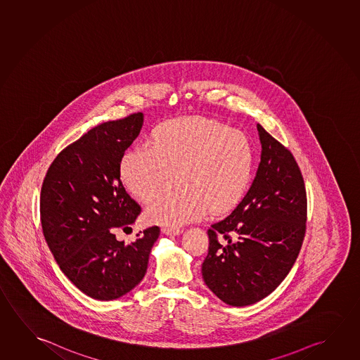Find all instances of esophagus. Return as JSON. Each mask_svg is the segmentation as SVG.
I'll list each match as a JSON object with an SVG mask.
<instances>
[{"instance_id":"esophagus-1","label":"esophagus","mask_w":360,"mask_h":360,"mask_svg":"<svg viewBox=\"0 0 360 360\" xmlns=\"http://www.w3.org/2000/svg\"><path fill=\"white\" fill-rule=\"evenodd\" d=\"M181 232H182V231H181V228L162 227V233H163V234H167V236H178Z\"/></svg>"}]
</instances>
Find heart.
Returning <instances> with one entry per match:
<instances>
[{
    "label": "heart",
    "mask_w": 360,
    "mask_h": 360,
    "mask_svg": "<svg viewBox=\"0 0 360 360\" xmlns=\"http://www.w3.org/2000/svg\"><path fill=\"white\" fill-rule=\"evenodd\" d=\"M255 153L248 137L221 122L193 116L162 122L150 144L123 155V184L142 202L158 194L144 210L150 223L181 226L208 212L226 213L243 200L253 181Z\"/></svg>",
    "instance_id": "b5f03b06"
}]
</instances>
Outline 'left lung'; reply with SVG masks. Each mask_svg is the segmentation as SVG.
<instances>
[{"mask_svg":"<svg viewBox=\"0 0 360 360\" xmlns=\"http://www.w3.org/2000/svg\"><path fill=\"white\" fill-rule=\"evenodd\" d=\"M262 153L247 194L208 229L207 287L233 307L255 304L292 269L304 239L307 193L290 150L257 124Z\"/></svg>","mask_w":360,"mask_h":360,"instance_id":"8db88e82","label":"left lung"}]
</instances>
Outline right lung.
<instances>
[{
	"mask_svg": "<svg viewBox=\"0 0 360 360\" xmlns=\"http://www.w3.org/2000/svg\"><path fill=\"white\" fill-rule=\"evenodd\" d=\"M142 126L139 112L89 129L56 157L42 183L46 242L63 274L97 300L120 298L139 285L160 236L157 226L129 244L115 236L141 213L122 184L120 167Z\"/></svg>",
	"mask_w": 360,
	"mask_h": 360,
	"instance_id": "add662e5",
	"label": "right lung"
}]
</instances>
